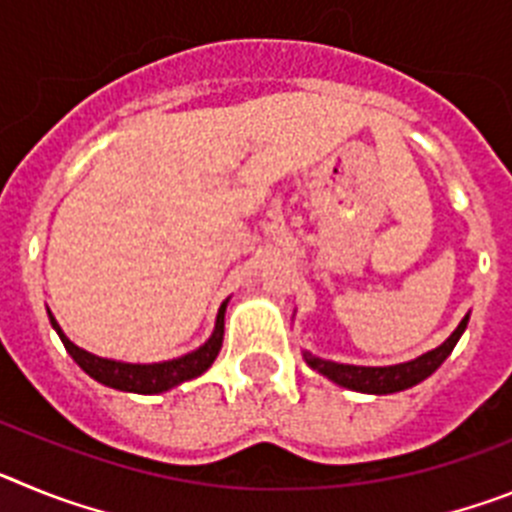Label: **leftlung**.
Here are the masks:
<instances>
[{"instance_id": "8db88e82", "label": "left lung", "mask_w": 512, "mask_h": 512, "mask_svg": "<svg viewBox=\"0 0 512 512\" xmlns=\"http://www.w3.org/2000/svg\"><path fill=\"white\" fill-rule=\"evenodd\" d=\"M469 323V315L459 323V328L451 333L446 341L438 348L428 351V354L418 356L413 361H405V364L395 366H354V364H336V361L320 359V356H312L310 351L302 354V359L307 361L310 369L320 372L323 377H328L330 382L341 384L346 390L364 392V395H392V392H402L408 387H415L418 382L431 377L443 361L449 359V354L454 351L456 341L461 338L464 328Z\"/></svg>"}]
</instances>
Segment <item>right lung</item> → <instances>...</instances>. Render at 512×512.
Masks as SVG:
<instances>
[{
    "label": "right lung",
    "mask_w": 512,
    "mask_h": 512,
    "mask_svg": "<svg viewBox=\"0 0 512 512\" xmlns=\"http://www.w3.org/2000/svg\"><path fill=\"white\" fill-rule=\"evenodd\" d=\"M225 307H228V300H225L223 305H220V310H217L212 336L207 338L197 351L179 356V359L158 361V364H125V361H112L89 354V351H84V348H79L76 343H71L69 338H66V333H63L61 325L56 323V318H53L51 312H48V318H51V325L56 328L58 338L63 341V346H66V351L71 354V359H74L89 377L97 379L99 384H107L112 390L135 392V395H158V392L171 390L176 384L200 377V374H205L207 369H210L212 361L220 354V346H223Z\"/></svg>",
    "instance_id": "1"
}]
</instances>
